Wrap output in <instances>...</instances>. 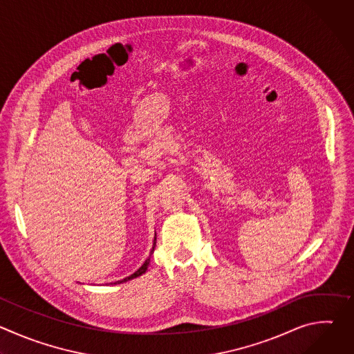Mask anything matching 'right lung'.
Returning <instances> with one entry per match:
<instances>
[{
	"label": "right lung",
	"mask_w": 354,
	"mask_h": 354,
	"mask_svg": "<svg viewBox=\"0 0 354 354\" xmlns=\"http://www.w3.org/2000/svg\"><path fill=\"white\" fill-rule=\"evenodd\" d=\"M156 241H157V238L154 239V245H153V249H151V254H153L154 252V248H156ZM148 265H149V258L142 263V266L137 270V272H134L133 274H130L129 277H126V279H123V280H119V281H116L115 284H120V283H124V281H129V280H131V279H136V277H138V276H141L142 273H145V270H147V268H148Z\"/></svg>",
	"instance_id": "right-lung-1"
}]
</instances>
